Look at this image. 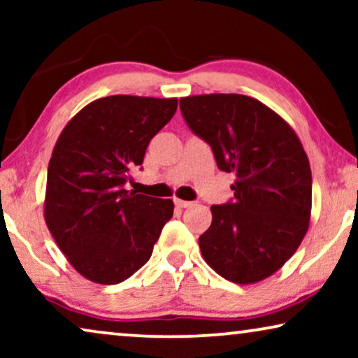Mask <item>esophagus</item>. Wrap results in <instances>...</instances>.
<instances>
[{
	"instance_id": "1",
	"label": "esophagus",
	"mask_w": 358,
	"mask_h": 358,
	"mask_svg": "<svg viewBox=\"0 0 358 358\" xmlns=\"http://www.w3.org/2000/svg\"><path fill=\"white\" fill-rule=\"evenodd\" d=\"M174 203L178 208H189L194 205V202H189V200H180V199H176Z\"/></svg>"
}]
</instances>
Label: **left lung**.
<instances>
[{
	"label": "left lung",
	"instance_id": "obj_1",
	"mask_svg": "<svg viewBox=\"0 0 358 358\" xmlns=\"http://www.w3.org/2000/svg\"><path fill=\"white\" fill-rule=\"evenodd\" d=\"M190 130L212 146L218 168L236 174L234 199L212 205L199 238L205 262L248 285L275 273L300 246L311 217V168L295 130L243 94L180 99Z\"/></svg>",
	"mask_w": 358,
	"mask_h": 358
}]
</instances>
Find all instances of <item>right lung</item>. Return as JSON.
<instances>
[{
  "label": "right lung",
  "instance_id": "right-lung-1",
  "mask_svg": "<svg viewBox=\"0 0 358 358\" xmlns=\"http://www.w3.org/2000/svg\"><path fill=\"white\" fill-rule=\"evenodd\" d=\"M178 99L107 96L78 112L58 136L43 217L57 246L94 283L124 282L148 262L174 212L171 199L124 189Z\"/></svg>",
  "mask_w": 358,
  "mask_h": 358
}]
</instances>
